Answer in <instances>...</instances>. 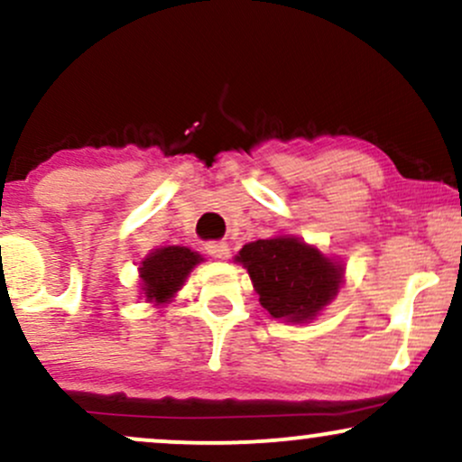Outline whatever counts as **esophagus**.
Returning a JSON list of instances; mask_svg holds the SVG:
<instances>
[{"mask_svg":"<svg viewBox=\"0 0 462 462\" xmlns=\"http://www.w3.org/2000/svg\"><path fill=\"white\" fill-rule=\"evenodd\" d=\"M207 252L213 255V258H219V260H226L230 258V245H227L226 241H213L207 245Z\"/></svg>","mask_w":462,"mask_h":462,"instance_id":"esophagus-1","label":"esophagus"}]
</instances>
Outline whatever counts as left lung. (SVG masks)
Returning a JSON list of instances; mask_svg holds the SVG:
<instances>
[{"label": "left lung", "mask_w": 462, "mask_h": 462, "mask_svg": "<svg viewBox=\"0 0 462 462\" xmlns=\"http://www.w3.org/2000/svg\"><path fill=\"white\" fill-rule=\"evenodd\" d=\"M235 260L247 269L266 312L294 325L314 320L344 284L340 260L292 235L247 243Z\"/></svg>", "instance_id": "left-lung-1"}]
</instances>
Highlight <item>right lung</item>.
<instances>
[{"mask_svg":"<svg viewBox=\"0 0 462 462\" xmlns=\"http://www.w3.org/2000/svg\"><path fill=\"white\" fill-rule=\"evenodd\" d=\"M199 263L202 254L189 247L168 245L152 249L140 263V286L148 303L165 305L174 301L176 292L185 286L189 273Z\"/></svg>","mask_w":462,"mask_h":462,"instance_id":"obj_1","label":"right lung"}]
</instances>
